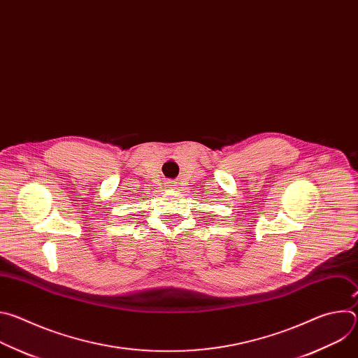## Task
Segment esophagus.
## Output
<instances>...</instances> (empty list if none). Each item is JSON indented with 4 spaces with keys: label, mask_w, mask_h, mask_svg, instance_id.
Listing matches in <instances>:
<instances>
[{
    "label": "esophagus",
    "mask_w": 358,
    "mask_h": 358,
    "mask_svg": "<svg viewBox=\"0 0 358 358\" xmlns=\"http://www.w3.org/2000/svg\"><path fill=\"white\" fill-rule=\"evenodd\" d=\"M170 187H171V185H170Z\"/></svg>",
    "instance_id": "34e87169"
}]
</instances>
